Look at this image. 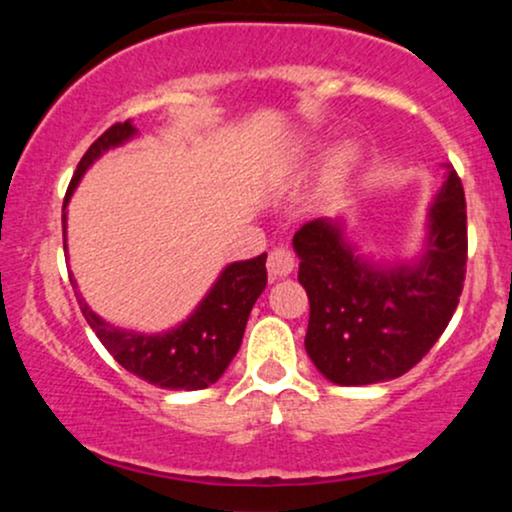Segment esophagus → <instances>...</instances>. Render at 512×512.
<instances>
[{
	"label": "esophagus",
	"instance_id": "1",
	"mask_svg": "<svg viewBox=\"0 0 512 512\" xmlns=\"http://www.w3.org/2000/svg\"><path fill=\"white\" fill-rule=\"evenodd\" d=\"M293 267H296V255H293V250L279 245V248H274L272 252H269L267 269H269V276H272V279H276V276H289L293 272Z\"/></svg>",
	"mask_w": 512,
	"mask_h": 512
}]
</instances>
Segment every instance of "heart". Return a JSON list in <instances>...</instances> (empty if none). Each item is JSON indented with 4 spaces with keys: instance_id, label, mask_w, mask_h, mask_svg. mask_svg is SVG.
Returning a JSON list of instances; mask_svg holds the SVG:
<instances>
[{
    "instance_id": "obj_1",
    "label": "heart",
    "mask_w": 512,
    "mask_h": 512,
    "mask_svg": "<svg viewBox=\"0 0 512 512\" xmlns=\"http://www.w3.org/2000/svg\"><path fill=\"white\" fill-rule=\"evenodd\" d=\"M346 161H349V151H342V154H339V166H344Z\"/></svg>"
}]
</instances>
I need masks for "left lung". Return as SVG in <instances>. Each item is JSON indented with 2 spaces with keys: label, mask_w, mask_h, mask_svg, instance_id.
<instances>
[{
  "label": "left lung",
  "mask_w": 512,
  "mask_h": 512,
  "mask_svg": "<svg viewBox=\"0 0 512 512\" xmlns=\"http://www.w3.org/2000/svg\"><path fill=\"white\" fill-rule=\"evenodd\" d=\"M293 250L310 301L305 351L315 368L337 385L399 378L431 351L460 303L467 272L462 180L448 170L414 262L375 264L356 255L339 219L303 223Z\"/></svg>",
  "instance_id": "8db88e82"
}]
</instances>
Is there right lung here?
<instances>
[{"mask_svg":"<svg viewBox=\"0 0 512 512\" xmlns=\"http://www.w3.org/2000/svg\"><path fill=\"white\" fill-rule=\"evenodd\" d=\"M134 134H137V129L132 127V122H117L88 146L84 158L76 166L72 182H69L67 197H64V243H67V211L64 209H67L69 197L74 195L81 175L105 151L129 142ZM264 262H267V252H262L260 257H252V260L228 264L207 296L202 298V303L197 305L195 313L168 332L144 334L122 330V327L110 325L101 315L93 313L79 291H76V301H79L81 313H84L91 330L96 332V337L101 339V344L129 373L156 387H166V390H204L221 378L223 370L238 354L252 305L267 286ZM69 281L76 289L74 276H69Z\"/></svg>","mask_w":512,"mask_h":512,"instance_id":"obj_1","label":"right lung"}]
</instances>
